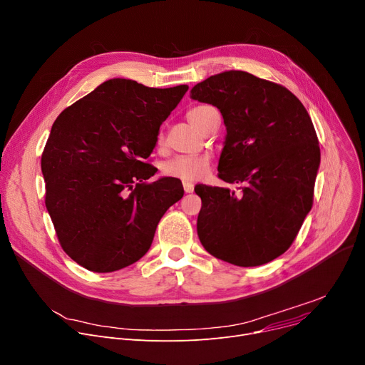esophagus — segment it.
I'll return each instance as SVG.
<instances>
[{
  "instance_id": "esophagus-1",
  "label": "esophagus",
  "mask_w": 365,
  "mask_h": 365,
  "mask_svg": "<svg viewBox=\"0 0 365 365\" xmlns=\"http://www.w3.org/2000/svg\"><path fill=\"white\" fill-rule=\"evenodd\" d=\"M182 185H184V191H185V192H192V190H194V184H192V182L184 181Z\"/></svg>"
}]
</instances>
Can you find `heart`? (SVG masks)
I'll return each mask as SVG.
<instances>
[{
	"label": "heart",
	"instance_id": "b5f03b06",
	"mask_svg": "<svg viewBox=\"0 0 365 365\" xmlns=\"http://www.w3.org/2000/svg\"><path fill=\"white\" fill-rule=\"evenodd\" d=\"M209 108L210 106H195V108L190 109L187 112V120L190 121V124L199 130L205 112ZM162 143H163V138H162V134H159L158 145L162 146ZM207 168H209L207 156L191 155V156H175V158L170 159L163 165L162 171L168 177L178 178V180L190 182V181L200 180L206 174Z\"/></svg>",
	"mask_w": 365,
	"mask_h": 365
}]
</instances>
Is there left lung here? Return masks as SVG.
<instances>
[{"label": "left lung", "mask_w": 365, "mask_h": 365, "mask_svg": "<svg viewBox=\"0 0 365 365\" xmlns=\"http://www.w3.org/2000/svg\"><path fill=\"white\" fill-rule=\"evenodd\" d=\"M191 99L216 106L227 127L217 177L240 192L199 184L197 234L207 253L253 267L284 255L313 206L319 138L299 99L247 71L210 76Z\"/></svg>", "instance_id": "left-lung-1"}]
</instances>
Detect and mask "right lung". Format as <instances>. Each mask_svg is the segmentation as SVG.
Returning a JSON list of instances; mask_svg holds the SVG:
<instances>
[{
    "instance_id": "right-lung-1",
    "label": "right lung",
    "mask_w": 365,
    "mask_h": 365,
    "mask_svg": "<svg viewBox=\"0 0 365 365\" xmlns=\"http://www.w3.org/2000/svg\"><path fill=\"white\" fill-rule=\"evenodd\" d=\"M187 91L110 78L52 124L41 160L45 205L80 266L108 273L142 259L160 217L184 195L178 178L148 182L158 170L146 159Z\"/></svg>"
}]
</instances>
